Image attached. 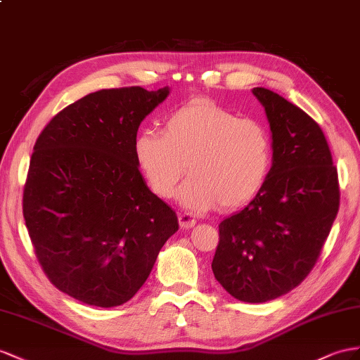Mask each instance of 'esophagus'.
Masks as SVG:
<instances>
[{
  "label": "esophagus",
  "mask_w": 360,
  "mask_h": 360,
  "mask_svg": "<svg viewBox=\"0 0 360 360\" xmlns=\"http://www.w3.org/2000/svg\"><path fill=\"white\" fill-rule=\"evenodd\" d=\"M179 225H181V228L182 229H188V228H191V226H195L196 225V219H195V216H191V214H188V213H182V214H179Z\"/></svg>",
  "instance_id": "34e87169"
}]
</instances>
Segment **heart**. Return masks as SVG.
<instances>
[{
	"mask_svg": "<svg viewBox=\"0 0 360 360\" xmlns=\"http://www.w3.org/2000/svg\"><path fill=\"white\" fill-rule=\"evenodd\" d=\"M138 167L156 195L169 199L181 178V205L193 211L236 210L251 200L268 176L272 162L271 135L260 122L238 118L198 97L173 109L160 131L135 136Z\"/></svg>",
	"mask_w": 360,
	"mask_h": 360,
	"instance_id": "1",
	"label": "heart"
}]
</instances>
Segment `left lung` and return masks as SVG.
Segmentation results:
<instances>
[{
    "mask_svg": "<svg viewBox=\"0 0 360 360\" xmlns=\"http://www.w3.org/2000/svg\"><path fill=\"white\" fill-rule=\"evenodd\" d=\"M272 140V167L243 210L219 225L211 269L238 301L290 292L316 263L339 210L338 172L321 127L276 92L254 88Z\"/></svg>",
    "mask_w": 360,
    "mask_h": 360,
    "instance_id": "8db88e82",
    "label": "left lung"
}]
</instances>
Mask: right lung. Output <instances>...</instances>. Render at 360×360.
I'll return each instance as SVG.
<instances>
[{
	"label": "right lung",
	"mask_w": 360,
	"mask_h": 360,
	"mask_svg": "<svg viewBox=\"0 0 360 360\" xmlns=\"http://www.w3.org/2000/svg\"><path fill=\"white\" fill-rule=\"evenodd\" d=\"M169 94L92 92L53 117L33 147L22 210L34 252L59 290L89 306L131 300L179 228L134 155L138 127Z\"/></svg>",
	"instance_id": "right-lung-1"
}]
</instances>
